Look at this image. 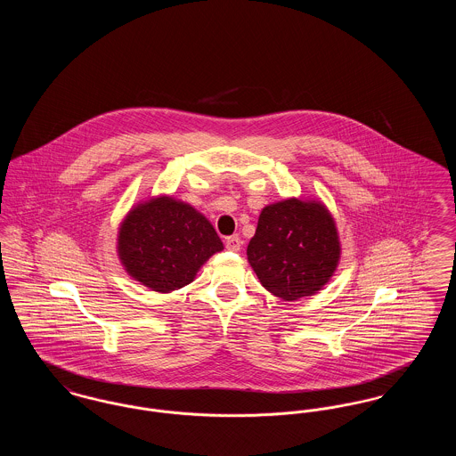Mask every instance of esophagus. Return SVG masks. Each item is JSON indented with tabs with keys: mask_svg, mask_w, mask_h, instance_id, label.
Listing matches in <instances>:
<instances>
[{
	"mask_svg": "<svg viewBox=\"0 0 456 456\" xmlns=\"http://www.w3.org/2000/svg\"><path fill=\"white\" fill-rule=\"evenodd\" d=\"M225 246H227V249H231V251H239L240 246H242V240H240L239 236H231V238L225 239Z\"/></svg>",
	"mask_w": 456,
	"mask_h": 456,
	"instance_id": "34e87169",
	"label": "esophagus"
}]
</instances>
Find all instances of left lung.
Instances as JSON below:
<instances>
[{
    "label": "left lung",
    "instance_id": "obj_1",
    "mask_svg": "<svg viewBox=\"0 0 456 456\" xmlns=\"http://www.w3.org/2000/svg\"><path fill=\"white\" fill-rule=\"evenodd\" d=\"M246 255L268 292L283 301H299L331 281L342 242L322 200L290 196L261 210Z\"/></svg>",
    "mask_w": 456,
    "mask_h": 456
}]
</instances>
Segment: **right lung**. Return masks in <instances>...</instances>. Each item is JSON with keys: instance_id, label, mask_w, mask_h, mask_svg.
Here are the masks:
<instances>
[{"instance_id": "1", "label": "right lung", "mask_w": 456, "mask_h": 456, "mask_svg": "<svg viewBox=\"0 0 456 456\" xmlns=\"http://www.w3.org/2000/svg\"><path fill=\"white\" fill-rule=\"evenodd\" d=\"M222 249L208 218L193 205L164 193L134 203L116 238L125 272L160 294L193 282L200 268Z\"/></svg>"}]
</instances>
